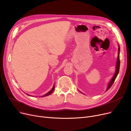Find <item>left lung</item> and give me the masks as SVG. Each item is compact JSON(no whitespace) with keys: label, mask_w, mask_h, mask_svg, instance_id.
<instances>
[{"label":"left lung","mask_w":131,"mask_h":131,"mask_svg":"<svg viewBox=\"0 0 131 131\" xmlns=\"http://www.w3.org/2000/svg\"><path fill=\"white\" fill-rule=\"evenodd\" d=\"M119 50H120V48L119 47H118V57H117V63H116V72L114 75V77H113L111 81L110 82V83L108 84L107 91L109 89L111 88V87L112 86V85L113 84L114 82H115V80L116 79V78H117V76L119 73V67H120V59H119Z\"/></svg>","instance_id":"8db88e82"}]
</instances>
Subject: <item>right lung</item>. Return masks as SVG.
<instances>
[{
  "mask_svg": "<svg viewBox=\"0 0 131 131\" xmlns=\"http://www.w3.org/2000/svg\"><path fill=\"white\" fill-rule=\"evenodd\" d=\"M54 85H53V88H52V89H51V90L49 92H48L47 93H46V94H45L43 96H42V97H46V96H47V95H49V94H50L52 92H53V91L54 90ZM28 95H29V94H27Z\"/></svg>",
  "mask_w": 131,
  "mask_h": 131,
  "instance_id": "obj_1",
  "label": "right lung"
}]
</instances>
